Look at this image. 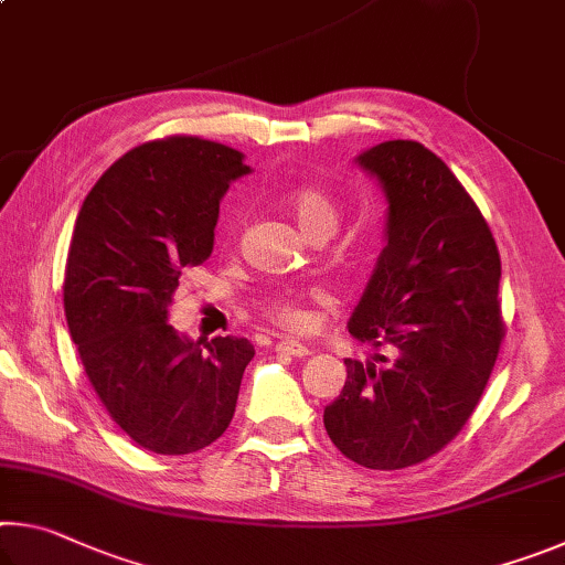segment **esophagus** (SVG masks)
<instances>
[{
    "instance_id": "1",
    "label": "esophagus",
    "mask_w": 565,
    "mask_h": 565,
    "mask_svg": "<svg viewBox=\"0 0 565 565\" xmlns=\"http://www.w3.org/2000/svg\"><path fill=\"white\" fill-rule=\"evenodd\" d=\"M276 353H284V356H299V359H303V356H309L311 349L303 347V343H299V341H294V339H281V341H276Z\"/></svg>"
}]
</instances>
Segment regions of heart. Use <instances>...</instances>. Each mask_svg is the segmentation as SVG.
Segmentation results:
<instances>
[{
    "mask_svg": "<svg viewBox=\"0 0 565 565\" xmlns=\"http://www.w3.org/2000/svg\"><path fill=\"white\" fill-rule=\"evenodd\" d=\"M291 214L306 236H331L341 222V212L333 199L317 186H299L289 196ZM327 301L319 291L303 294L294 289H274L266 291L259 299V313L264 319L281 329L303 331L311 327V303Z\"/></svg>",
    "mask_w": 565,
    "mask_h": 565,
    "instance_id": "b5f03b06",
    "label": "heart"
}]
</instances>
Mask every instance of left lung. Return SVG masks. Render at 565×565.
Returning a JSON list of instances; mask_svg holds the SVG:
<instances>
[{
	"label": "left lung",
	"mask_w": 565,
	"mask_h": 565,
	"mask_svg": "<svg viewBox=\"0 0 565 565\" xmlns=\"http://www.w3.org/2000/svg\"><path fill=\"white\" fill-rule=\"evenodd\" d=\"M359 164L384 184L386 246L349 321L376 363L347 359L323 411L339 451L374 471L416 466L451 444L489 384L505 333L501 256L481 209L431 149L394 139Z\"/></svg>",
	"instance_id": "obj_1"
}]
</instances>
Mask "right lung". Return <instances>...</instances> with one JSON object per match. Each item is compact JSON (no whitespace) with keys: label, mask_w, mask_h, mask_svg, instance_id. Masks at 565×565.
Listing matches in <instances>:
<instances>
[{"label":"right lung","mask_w":565,"mask_h":565,"mask_svg":"<svg viewBox=\"0 0 565 565\" xmlns=\"http://www.w3.org/2000/svg\"><path fill=\"white\" fill-rule=\"evenodd\" d=\"M244 154L202 137L154 139L104 171L84 199L64 269V313L84 374L134 444L184 456L232 424L248 339L202 343L167 321L177 286L214 248L218 202Z\"/></svg>","instance_id":"obj_1"}]
</instances>
